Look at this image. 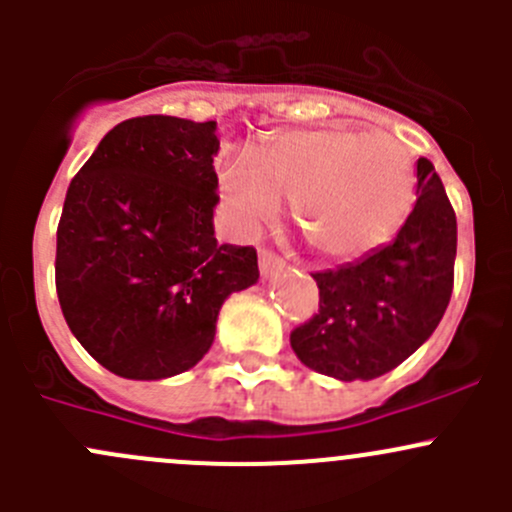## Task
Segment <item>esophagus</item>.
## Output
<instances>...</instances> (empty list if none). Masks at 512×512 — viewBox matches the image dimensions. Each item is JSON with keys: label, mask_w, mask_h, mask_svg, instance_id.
<instances>
[{"label": "esophagus", "mask_w": 512, "mask_h": 512, "mask_svg": "<svg viewBox=\"0 0 512 512\" xmlns=\"http://www.w3.org/2000/svg\"><path fill=\"white\" fill-rule=\"evenodd\" d=\"M282 267H285V260H282L277 252L262 247V250H260V272H262V277H272L275 272H280Z\"/></svg>", "instance_id": "34e87169"}]
</instances>
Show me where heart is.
<instances>
[{
	"instance_id": "obj_1",
	"label": "heart",
	"mask_w": 512,
	"mask_h": 512,
	"mask_svg": "<svg viewBox=\"0 0 512 512\" xmlns=\"http://www.w3.org/2000/svg\"><path fill=\"white\" fill-rule=\"evenodd\" d=\"M225 198L255 227L292 200L309 245L329 260H349L381 245L414 200L409 151L386 133L354 128L294 131L260 160L240 158L220 173Z\"/></svg>"
}]
</instances>
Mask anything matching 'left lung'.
<instances>
[{
  "label": "left lung",
  "instance_id": "8db88e82",
  "mask_svg": "<svg viewBox=\"0 0 512 512\" xmlns=\"http://www.w3.org/2000/svg\"><path fill=\"white\" fill-rule=\"evenodd\" d=\"M416 205L394 242L314 272L319 312L292 329L304 366L342 381L396 369L441 322L453 292L456 213L431 160L416 163Z\"/></svg>",
  "mask_w": 512,
  "mask_h": 512
}]
</instances>
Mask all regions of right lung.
Listing matches in <instances>:
<instances>
[{
	"mask_svg": "<svg viewBox=\"0 0 512 512\" xmlns=\"http://www.w3.org/2000/svg\"><path fill=\"white\" fill-rule=\"evenodd\" d=\"M215 121L138 116L74 175L56 227V294L101 366L156 381L193 369L232 292L255 285V247L220 245Z\"/></svg>",
	"mask_w": 512,
	"mask_h": 512,
	"instance_id": "obj_1",
	"label": "right lung"
}]
</instances>
